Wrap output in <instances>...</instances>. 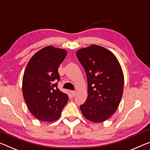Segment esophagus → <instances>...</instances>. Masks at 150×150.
Masks as SVG:
<instances>
[{"mask_svg":"<svg viewBox=\"0 0 150 150\" xmlns=\"http://www.w3.org/2000/svg\"><path fill=\"white\" fill-rule=\"evenodd\" d=\"M71 95H72L73 96H75L76 95V91H71Z\"/></svg>","mask_w":150,"mask_h":150,"instance_id":"obj_1","label":"esophagus"}]
</instances>
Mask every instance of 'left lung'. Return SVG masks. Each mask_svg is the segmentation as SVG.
<instances>
[{
  "label": "left lung",
  "mask_w": 150,
  "mask_h": 150,
  "mask_svg": "<svg viewBox=\"0 0 150 150\" xmlns=\"http://www.w3.org/2000/svg\"><path fill=\"white\" fill-rule=\"evenodd\" d=\"M76 55L88 79V98L80 109L89 121L104 122L117 111L122 96L121 66L111 51L95 44L79 49Z\"/></svg>",
  "instance_id": "obj_1"
}]
</instances>
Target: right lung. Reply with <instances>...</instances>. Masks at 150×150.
<instances>
[{
	"instance_id": "right-lung-1",
	"label": "right lung",
	"mask_w": 150,
	"mask_h": 150,
	"mask_svg": "<svg viewBox=\"0 0 150 150\" xmlns=\"http://www.w3.org/2000/svg\"><path fill=\"white\" fill-rule=\"evenodd\" d=\"M67 56L64 49L46 46L35 54L27 64L22 81L23 98L33 116L52 122L61 117L68 96L60 90L58 69Z\"/></svg>"
}]
</instances>
